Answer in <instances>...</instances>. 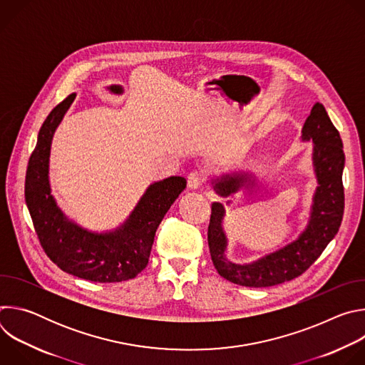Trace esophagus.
<instances>
[{
	"instance_id": "esophagus-1",
	"label": "esophagus",
	"mask_w": 365,
	"mask_h": 365,
	"mask_svg": "<svg viewBox=\"0 0 365 365\" xmlns=\"http://www.w3.org/2000/svg\"><path fill=\"white\" fill-rule=\"evenodd\" d=\"M205 182V173L202 170H192L187 176V186L190 189H197Z\"/></svg>"
}]
</instances>
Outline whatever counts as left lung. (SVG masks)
Masks as SVG:
<instances>
[{
    "label": "left lung",
    "mask_w": 365,
    "mask_h": 365,
    "mask_svg": "<svg viewBox=\"0 0 365 365\" xmlns=\"http://www.w3.org/2000/svg\"><path fill=\"white\" fill-rule=\"evenodd\" d=\"M302 140L314 141V168L318 187L310 211V221L300 237L250 264H235L225 258L227 237L222 230L225 210L222 203H212V214L207 227V244L212 263L224 279L245 287H269L303 274L331 240L336 235L344 215V185L342 170L345 163L342 140L332 124L325 107L317 102L306 118ZM245 175H227L215 182L214 189L221 196H230L240 187L251 185Z\"/></svg>",
    "instance_id": "left-lung-1"
}]
</instances>
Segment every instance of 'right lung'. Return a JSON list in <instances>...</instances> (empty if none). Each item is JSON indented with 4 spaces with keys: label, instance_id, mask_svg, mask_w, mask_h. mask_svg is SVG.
I'll list each match as a JSON object with an SVG mask.
<instances>
[{
    "label": "right lung",
    "instance_id": "obj_1",
    "mask_svg": "<svg viewBox=\"0 0 365 365\" xmlns=\"http://www.w3.org/2000/svg\"><path fill=\"white\" fill-rule=\"evenodd\" d=\"M110 91L121 93L123 88L113 85ZM75 96L51 110L38 131L26 173V203L44 252L59 269L96 283L125 282L145 269L155 231L186 179L172 176L150 185L128 220L113 232H91L69 221L50 195L48 158L51 138Z\"/></svg>",
    "mask_w": 365,
    "mask_h": 365
}]
</instances>
